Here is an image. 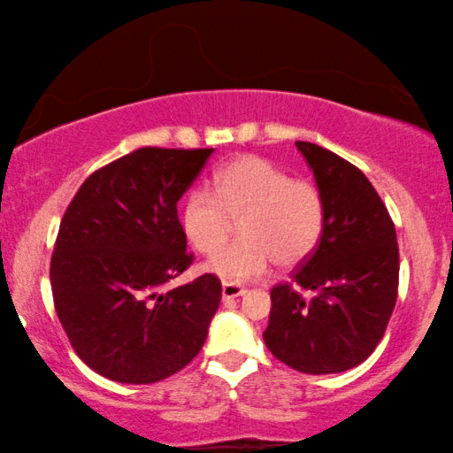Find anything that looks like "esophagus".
Instances as JSON below:
<instances>
[{"label":"esophagus","mask_w":453,"mask_h":453,"mask_svg":"<svg viewBox=\"0 0 453 453\" xmlns=\"http://www.w3.org/2000/svg\"><path fill=\"white\" fill-rule=\"evenodd\" d=\"M247 290L243 287H239V284H231V282L222 284V301L237 299V296H243Z\"/></svg>","instance_id":"1"}]
</instances>
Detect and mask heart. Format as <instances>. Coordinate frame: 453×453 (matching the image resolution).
<instances>
[{
  "instance_id": "1",
  "label": "heart",
  "mask_w": 453,
  "mask_h": 453,
  "mask_svg": "<svg viewBox=\"0 0 453 453\" xmlns=\"http://www.w3.org/2000/svg\"><path fill=\"white\" fill-rule=\"evenodd\" d=\"M237 221L244 239L219 252ZM181 225L197 251L219 252L206 262L210 274L239 284L265 274L274 259L282 268L305 262L324 233L326 203L313 183L250 154L216 171L212 194L185 197Z\"/></svg>"
}]
</instances>
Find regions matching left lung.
<instances>
[{
    "label": "left lung",
    "mask_w": 453,
    "mask_h": 453,
    "mask_svg": "<svg viewBox=\"0 0 453 453\" xmlns=\"http://www.w3.org/2000/svg\"><path fill=\"white\" fill-rule=\"evenodd\" d=\"M296 148L324 196L326 226L290 282L270 290L264 342L301 373H340L375 350L392 318L400 274L395 226L361 169L311 142Z\"/></svg>",
    "instance_id": "left-lung-1"
}]
</instances>
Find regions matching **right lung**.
Masks as SVG:
<instances>
[{"mask_svg":"<svg viewBox=\"0 0 453 453\" xmlns=\"http://www.w3.org/2000/svg\"><path fill=\"white\" fill-rule=\"evenodd\" d=\"M212 152H129L92 173L61 219L49 270L55 311L76 355L107 380L160 381L206 342L219 278L163 287L194 262L177 202Z\"/></svg>","mask_w":453,"mask_h":453,"instance_id":"obj_1","label":"right lung"}]
</instances>
